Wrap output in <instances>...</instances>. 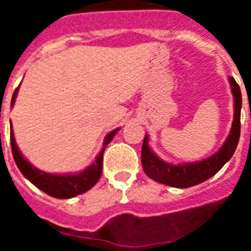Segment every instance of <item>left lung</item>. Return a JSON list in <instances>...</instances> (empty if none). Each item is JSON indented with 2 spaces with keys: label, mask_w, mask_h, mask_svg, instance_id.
<instances>
[{
  "label": "left lung",
  "mask_w": 251,
  "mask_h": 251,
  "mask_svg": "<svg viewBox=\"0 0 251 251\" xmlns=\"http://www.w3.org/2000/svg\"><path fill=\"white\" fill-rule=\"evenodd\" d=\"M229 83L234 97V121L229 136L220 150L202 161L174 165L161 159L151 150L148 145V134H146L142 145V166L145 174L150 178L171 187H191L216 175L226 162L231 158L240 138V112L243 101L240 88L234 77L229 76Z\"/></svg>",
  "instance_id": "obj_1"
}]
</instances>
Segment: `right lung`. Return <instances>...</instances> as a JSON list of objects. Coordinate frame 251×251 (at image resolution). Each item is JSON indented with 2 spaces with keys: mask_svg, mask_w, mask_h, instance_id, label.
Masks as SVG:
<instances>
[{
  "mask_svg": "<svg viewBox=\"0 0 251 251\" xmlns=\"http://www.w3.org/2000/svg\"><path fill=\"white\" fill-rule=\"evenodd\" d=\"M17 92H19V88L13 93L12 99H11V106H13V104H15ZM118 130L119 128H117V129L112 130V132L106 134L105 139L103 142V148L97 156L95 161L89 167H86L85 170L80 171L77 174L55 175L48 174V172H44V171L36 168L34 165H31L25 157L22 156V153L20 152L19 147L16 145L15 137H13V132H11V148H12L13 159L16 162L19 170L21 171V174L31 183H34L37 188H40L41 191L55 197V199H72V197L86 192L98 182V179L101 176V171H103L104 151H105V147L109 145L110 141L117 134Z\"/></svg>",
  "mask_w": 251,
  "mask_h": 251,
  "instance_id": "right-lung-1",
  "label": "right lung"
}]
</instances>
